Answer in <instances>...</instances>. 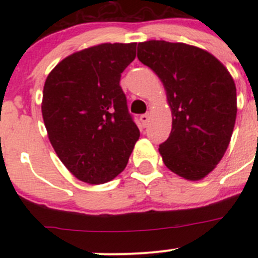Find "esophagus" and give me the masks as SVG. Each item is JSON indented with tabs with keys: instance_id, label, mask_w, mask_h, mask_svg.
Returning <instances> with one entry per match:
<instances>
[{
	"instance_id": "34e87169",
	"label": "esophagus",
	"mask_w": 258,
	"mask_h": 258,
	"mask_svg": "<svg viewBox=\"0 0 258 258\" xmlns=\"http://www.w3.org/2000/svg\"><path fill=\"white\" fill-rule=\"evenodd\" d=\"M140 119H141V122H142V124H144V126H147V123L150 122V114H148V113L141 114Z\"/></svg>"
}]
</instances>
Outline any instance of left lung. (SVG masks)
Returning a JSON list of instances; mask_svg holds the SVG:
<instances>
[{
  "mask_svg": "<svg viewBox=\"0 0 258 258\" xmlns=\"http://www.w3.org/2000/svg\"><path fill=\"white\" fill-rule=\"evenodd\" d=\"M137 57L158 76L172 112V130L160 145L168 170L189 181L206 177L230 145L237 114L236 86L213 54L167 41L139 43Z\"/></svg>",
  "mask_w": 258,
  "mask_h": 258,
  "instance_id": "obj_1",
  "label": "left lung"
}]
</instances>
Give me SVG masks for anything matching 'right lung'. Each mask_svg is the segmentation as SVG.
I'll list each match as a JSON object with an SVG mask.
<instances>
[{
  "label": "right lung",
  "instance_id": "add662e5",
  "mask_svg": "<svg viewBox=\"0 0 258 258\" xmlns=\"http://www.w3.org/2000/svg\"><path fill=\"white\" fill-rule=\"evenodd\" d=\"M137 43H101L62 59L43 86L42 117L61 162L80 181L101 184L126 167L140 130L119 86Z\"/></svg>",
  "mask_w": 258,
  "mask_h": 258
}]
</instances>
